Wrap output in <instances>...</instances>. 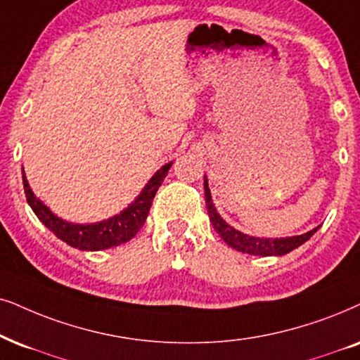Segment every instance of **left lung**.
Masks as SVG:
<instances>
[{"instance_id":"left-lung-1","label":"left lung","mask_w":360,"mask_h":360,"mask_svg":"<svg viewBox=\"0 0 360 360\" xmlns=\"http://www.w3.org/2000/svg\"><path fill=\"white\" fill-rule=\"evenodd\" d=\"M204 193H206V207L209 219L212 222V227L216 229V233L226 240L227 245H231L236 251L252 254V256H284V254L294 251L295 248H299V245H302L306 240L311 239L312 236L317 233V229H319V226H317L306 234L292 236V238H254V236L244 234L240 233V231L234 229L233 226L227 224V222L219 216V212L216 211V207H214L212 204L211 191H209L206 177H204Z\"/></svg>"}]
</instances>
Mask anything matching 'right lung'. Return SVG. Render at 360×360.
Wrapping results in <instances>:
<instances>
[{"mask_svg": "<svg viewBox=\"0 0 360 360\" xmlns=\"http://www.w3.org/2000/svg\"><path fill=\"white\" fill-rule=\"evenodd\" d=\"M172 166V162H167L154 174L149 183L144 186L141 194L131 202L124 211L116 214V216L109 217L106 221L94 222V224H75V222H68L61 217L54 216L49 211L48 206L36 198L33 191H31L28 179H26L25 169L21 167L22 172V186H25L26 201L33 209V212L38 216V219L48 227L58 239L65 240L71 248L81 249V251H101V249L115 248V245L124 244L129 239H133L138 231L143 227L146 221L149 209H151L153 199L156 195L159 186L162 184L167 171Z\"/></svg>", "mask_w": 360, "mask_h": 360, "instance_id": "add662e5", "label": "right lung"}]
</instances>
